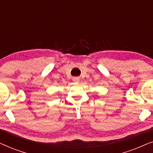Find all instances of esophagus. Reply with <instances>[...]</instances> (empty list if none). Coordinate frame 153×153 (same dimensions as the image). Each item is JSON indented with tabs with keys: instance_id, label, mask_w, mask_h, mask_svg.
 Returning a JSON list of instances; mask_svg holds the SVG:
<instances>
[{
	"instance_id": "esophagus-1",
	"label": "esophagus",
	"mask_w": 153,
	"mask_h": 153,
	"mask_svg": "<svg viewBox=\"0 0 153 153\" xmlns=\"http://www.w3.org/2000/svg\"><path fill=\"white\" fill-rule=\"evenodd\" d=\"M74 81L76 83H79V79L77 78V77H75V78L74 79Z\"/></svg>"
}]
</instances>
